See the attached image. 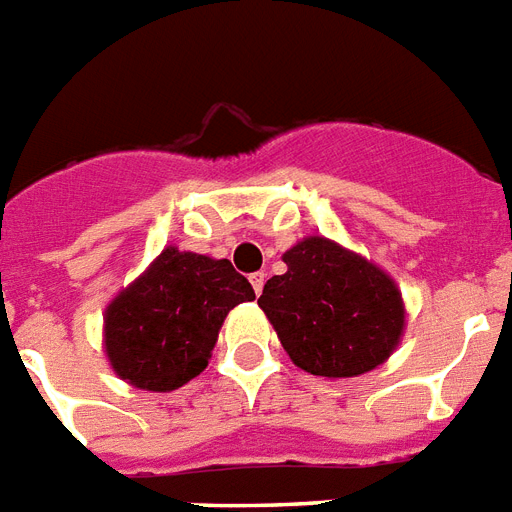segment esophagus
<instances>
[{"label":"esophagus","instance_id":"34e87169","mask_svg":"<svg viewBox=\"0 0 512 512\" xmlns=\"http://www.w3.org/2000/svg\"><path fill=\"white\" fill-rule=\"evenodd\" d=\"M249 283H252V289H255V294L260 296V291H263V286H265V273H263V270H257V273H252V276H249Z\"/></svg>","mask_w":512,"mask_h":512}]
</instances>
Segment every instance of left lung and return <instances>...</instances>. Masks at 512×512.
Here are the masks:
<instances>
[{"instance_id": "obj_1", "label": "left lung", "mask_w": 512, "mask_h": 512, "mask_svg": "<svg viewBox=\"0 0 512 512\" xmlns=\"http://www.w3.org/2000/svg\"><path fill=\"white\" fill-rule=\"evenodd\" d=\"M286 273L257 299L291 362L309 375L356 377L388 362L406 330L398 283L328 236L283 252Z\"/></svg>"}]
</instances>
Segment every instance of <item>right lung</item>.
Segmentation results:
<instances>
[{"label":"right lung","mask_w":512,"mask_h":512,"mask_svg":"<svg viewBox=\"0 0 512 512\" xmlns=\"http://www.w3.org/2000/svg\"><path fill=\"white\" fill-rule=\"evenodd\" d=\"M252 299L229 260L169 244L103 312L106 359L140 390L182 388L208 367L226 315Z\"/></svg>","instance_id":"add662e5"}]
</instances>
